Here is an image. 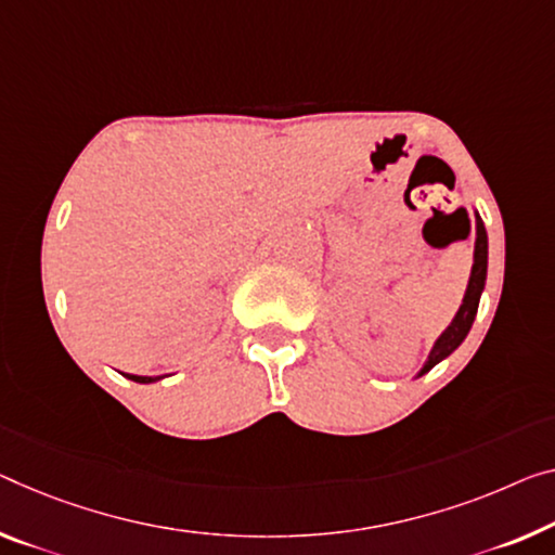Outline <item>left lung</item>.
Wrapping results in <instances>:
<instances>
[{"label":"left lung","instance_id":"obj_1","mask_svg":"<svg viewBox=\"0 0 555 555\" xmlns=\"http://www.w3.org/2000/svg\"><path fill=\"white\" fill-rule=\"evenodd\" d=\"M486 268H489V237H486V228H483L481 216L476 212L474 266H472V278H468L462 307H459V312L454 314V320H451V325L444 332H441V337L437 339V343H434L429 357H426V362L420 370V377H422V374L429 372L434 364L447 360V357L454 352V349L466 339L468 330H472V325H474L476 310H479V300H481V293H483V285H486Z\"/></svg>","mask_w":555,"mask_h":555}]
</instances>
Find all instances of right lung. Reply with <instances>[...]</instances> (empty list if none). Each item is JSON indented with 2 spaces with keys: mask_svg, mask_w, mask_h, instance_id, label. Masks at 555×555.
Listing matches in <instances>:
<instances>
[{
  "mask_svg": "<svg viewBox=\"0 0 555 555\" xmlns=\"http://www.w3.org/2000/svg\"><path fill=\"white\" fill-rule=\"evenodd\" d=\"M126 377L133 379V382H139V385H151V382L160 379V377H139V374H126Z\"/></svg>",
  "mask_w": 555,
  "mask_h": 555,
  "instance_id": "right-lung-1",
  "label": "right lung"
}]
</instances>
